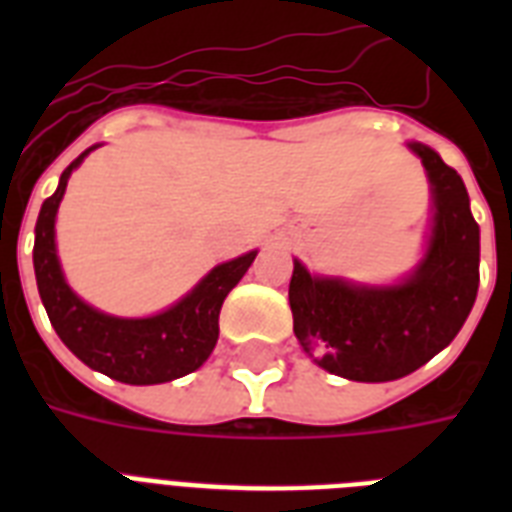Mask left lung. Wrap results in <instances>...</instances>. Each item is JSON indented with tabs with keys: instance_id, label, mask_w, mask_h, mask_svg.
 <instances>
[{
	"instance_id": "obj_1",
	"label": "left lung",
	"mask_w": 512,
	"mask_h": 512,
	"mask_svg": "<svg viewBox=\"0 0 512 512\" xmlns=\"http://www.w3.org/2000/svg\"><path fill=\"white\" fill-rule=\"evenodd\" d=\"M433 185L428 255L401 287H350L313 279L295 263L289 308L295 335L316 364L356 382L398 380L457 337L478 292V223L462 177L428 146L412 143Z\"/></svg>"
}]
</instances>
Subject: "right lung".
<instances>
[{"instance_id":"right-lung-1","label":"right lung","mask_w":512,"mask_h":512,"mask_svg":"<svg viewBox=\"0 0 512 512\" xmlns=\"http://www.w3.org/2000/svg\"><path fill=\"white\" fill-rule=\"evenodd\" d=\"M92 151V148H90ZM90 151L68 164L60 175L58 191L44 199L36 220L34 271L44 311L50 316L58 337L76 358L90 369L108 374L127 385H156L170 382L199 369L215 348L220 327V308L241 276L249 271L257 252L223 263L201 279L170 311L151 319H114L84 305L68 289L55 255V212L66 193L68 175Z\"/></svg>"}]
</instances>
